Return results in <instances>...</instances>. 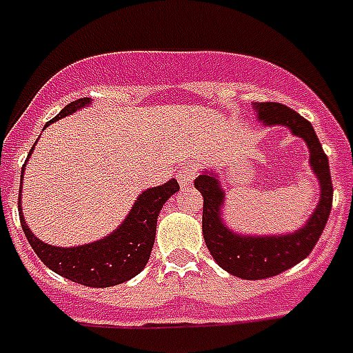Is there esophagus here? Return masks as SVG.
I'll return each mask as SVG.
<instances>
[{
  "label": "esophagus",
  "instance_id": "esophagus-1",
  "mask_svg": "<svg viewBox=\"0 0 353 353\" xmlns=\"http://www.w3.org/2000/svg\"><path fill=\"white\" fill-rule=\"evenodd\" d=\"M196 177V168L192 165H183L179 170H177V181L181 187H188L192 185V179Z\"/></svg>",
  "mask_w": 353,
  "mask_h": 353
}]
</instances>
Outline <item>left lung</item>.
<instances>
[{"label":"left lung","instance_id":"obj_1","mask_svg":"<svg viewBox=\"0 0 353 353\" xmlns=\"http://www.w3.org/2000/svg\"><path fill=\"white\" fill-rule=\"evenodd\" d=\"M254 110L258 112V119L268 122L269 126H288L295 135L306 141L310 146V163L321 183V201L306 227L295 234L263 238L240 236L229 231L221 221L223 192L218 179L210 174L194 179V187L203 194V238L207 249L220 268L245 280L269 279L302 262L317 245L334 201L328 155L324 154L312 122L279 102H254Z\"/></svg>","mask_w":353,"mask_h":353}]
</instances>
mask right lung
<instances>
[{
  "label": "right lung",
  "instance_id": "obj_1",
  "mask_svg": "<svg viewBox=\"0 0 353 353\" xmlns=\"http://www.w3.org/2000/svg\"><path fill=\"white\" fill-rule=\"evenodd\" d=\"M85 104H90L88 97L71 102L51 122L65 117ZM23 170L25 165L21 166V179H23ZM177 190L179 185L176 179H170L161 187L144 190L117 231L106 236L104 240L88 245L68 247V249L47 245L30 232L23 216H19V221L30 247L47 268L77 284L88 288H110V285L122 284L143 271L154 247L157 216L166 199ZM19 196L18 210L21 214Z\"/></svg>",
  "mask_w": 353,
  "mask_h": 353
}]
</instances>
